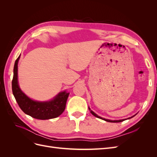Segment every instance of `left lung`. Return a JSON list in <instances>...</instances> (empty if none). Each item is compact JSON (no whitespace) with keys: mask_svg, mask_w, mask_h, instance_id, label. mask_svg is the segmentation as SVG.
Masks as SVG:
<instances>
[{"mask_svg":"<svg viewBox=\"0 0 157 157\" xmlns=\"http://www.w3.org/2000/svg\"><path fill=\"white\" fill-rule=\"evenodd\" d=\"M88 109H89V110H90V113H91L92 115H94V116H95L96 117H97V118H101V119H102V120H104V121H107V122H122V121H125V119H122V120H118V121H111V120H109V119H105V118H103L102 117H100L99 116H98V115H96V113H95L94 111H92L91 109H90V108L88 107ZM134 115V116H135ZM134 116H133V117H134ZM133 117H130V118H128V119H129V118H132Z\"/></svg>","mask_w":157,"mask_h":157,"instance_id":"8db88e82","label":"left lung"}]
</instances>
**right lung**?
<instances>
[{
	"mask_svg": "<svg viewBox=\"0 0 157 157\" xmlns=\"http://www.w3.org/2000/svg\"><path fill=\"white\" fill-rule=\"evenodd\" d=\"M20 56L15 61L12 82V92L21 110L27 115L40 120H48L59 117L65 109L69 93L61 92L50 101H37L33 100L23 93L18 84L17 63Z\"/></svg>",
	"mask_w": 157,
	"mask_h": 157,
	"instance_id": "obj_1",
	"label": "right lung"
}]
</instances>
